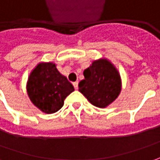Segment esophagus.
Here are the masks:
<instances>
[{
    "label": "esophagus",
    "instance_id": "34e87169",
    "mask_svg": "<svg viewBox=\"0 0 160 160\" xmlns=\"http://www.w3.org/2000/svg\"><path fill=\"white\" fill-rule=\"evenodd\" d=\"M72 85H73L74 88L78 89V81H75V82H73V83H72Z\"/></svg>",
    "mask_w": 160,
    "mask_h": 160
}]
</instances>
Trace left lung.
Masks as SVG:
<instances>
[{
	"instance_id": "obj_1",
	"label": "left lung",
	"mask_w": 160,
	"mask_h": 160,
	"mask_svg": "<svg viewBox=\"0 0 160 160\" xmlns=\"http://www.w3.org/2000/svg\"><path fill=\"white\" fill-rule=\"evenodd\" d=\"M83 74L85 79L79 83V91L95 107H108L121 93L120 73L107 58L94 60Z\"/></svg>"
}]
</instances>
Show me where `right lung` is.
Listing matches in <instances>:
<instances>
[{
  "mask_svg": "<svg viewBox=\"0 0 160 160\" xmlns=\"http://www.w3.org/2000/svg\"><path fill=\"white\" fill-rule=\"evenodd\" d=\"M27 94L31 102L45 114L58 111L65 99L74 91L52 62H41L31 71L27 81Z\"/></svg>",
  "mask_w": 160,
  "mask_h": 160,
  "instance_id": "add662e5",
  "label": "right lung"
}]
</instances>
